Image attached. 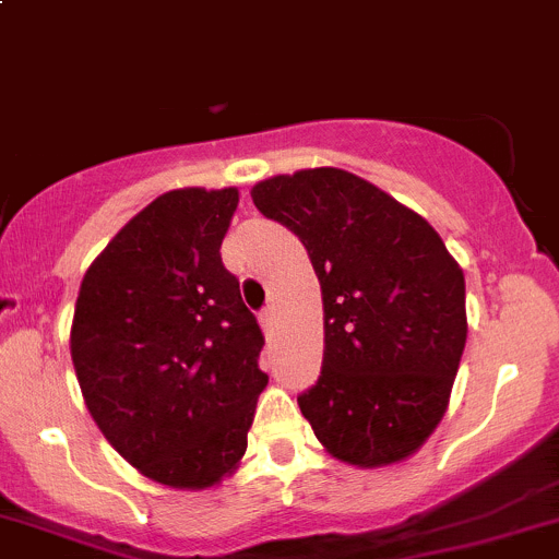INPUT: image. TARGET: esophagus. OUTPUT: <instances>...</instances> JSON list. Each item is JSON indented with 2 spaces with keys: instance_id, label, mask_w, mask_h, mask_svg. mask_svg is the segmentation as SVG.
<instances>
[{
  "instance_id": "1",
  "label": "esophagus",
  "mask_w": 559,
  "mask_h": 559,
  "mask_svg": "<svg viewBox=\"0 0 559 559\" xmlns=\"http://www.w3.org/2000/svg\"><path fill=\"white\" fill-rule=\"evenodd\" d=\"M275 319H278V308H275V306H267L262 313H259V321H262L264 330H273Z\"/></svg>"
}]
</instances>
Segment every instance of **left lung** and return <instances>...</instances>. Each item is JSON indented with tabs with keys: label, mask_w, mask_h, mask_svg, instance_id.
Masks as SVG:
<instances>
[{
	"label": "left lung",
	"mask_w": 559,
	"mask_h": 559,
	"mask_svg": "<svg viewBox=\"0 0 559 559\" xmlns=\"http://www.w3.org/2000/svg\"><path fill=\"white\" fill-rule=\"evenodd\" d=\"M251 200L302 240L321 284V376L297 397L319 443L357 467L408 460L460 368L462 267L427 218L337 167L273 175Z\"/></svg>",
	"instance_id": "1"
}]
</instances>
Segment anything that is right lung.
<instances>
[{
  "instance_id": "right-lung-1",
  "label": "right lung",
  "mask_w": 559,
  "mask_h": 559,
  "mask_svg": "<svg viewBox=\"0 0 559 559\" xmlns=\"http://www.w3.org/2000/svg\"><path fill=\"white\" fill-rule=\"evenodd\" d=\"M229 189L165 191L83 275L70 354L83 400L123 460L173 489H207L243 460L267 373L257 316L222 262Z\"/></svg>"
}]
</instances>
